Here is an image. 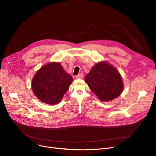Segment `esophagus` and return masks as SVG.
Here are the masks:
<instances>
[{
    "instance_id": "34e87169",
    "label": "esophagus",
    "mask_w": 156,
    "mask_h": 156,
    "mask_svg": "<svg viewBox=\"0 0 156 156\" xmlns=\"http://www.w3.org/2000/svg\"><path fill=\"white\" fill-rule=\"evenodd\" d=\"M76 78H78V79H82V78H83V73L79 74L78 75H77V76H76Z\"/></svg>"
}]
</instances>
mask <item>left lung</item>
<instances>
[{
	"mask_svg": "<svg viewBox=\"0 0 156 156\" xmlns=\"http://www.w3.org/2000/svg\"><path fill=\"white\" fill-rule=\"evenodd\" d=\"M85 80L91 90L104 102L115 99L123 88L119 72L105 62L96 64Z\"/></svg>",
	"mask_w": 156,
	"mask_h": 156,
	"instance_id": "1",
	"label": "left lung"
}]
</instances>
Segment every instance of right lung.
<instances>
[{
  "mask_svg": "<svg viewBox=\"0 0 156 156\" xmlns=\"http://www.w3.org/2000/svg\"><path fill=\"white\" fill-rule=\"evenodd\" d=\"M73 81L59 62H51L41 68L32 80L31 87L35 95L48 104L59 103Z\"/></svg>",
  "mask_w": 156,
  "mask_h": 156,
  "instance_id": "obj_1",
  "label": "right lung"
}]
</instances>
